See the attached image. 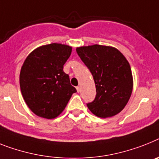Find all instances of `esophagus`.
<instances>
[{"mask_svg": "<svg viewBox=\"0 0 159 159\" xmlns=\"http://www.w3.org/2000/svg\"><path fill=\"white\" fill-rule=\"evenodd\" d=\"M76 89H77V92H80V90H81V88H80V86H77V87H76Z\"/></svg>", "mask_w": 159, "mask_h": 159, "instance_id": "obj_1", "label": "esophagus"}]
</instances>
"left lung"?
<instances>
[{"mask_svg":"<svg viewBox=\"0 0 159 159\" xmlns=\"http://www.w3.org/2000/svg\"><path fill=\"white\" fill-rule=\"evenodd\" d=\"M94 77L96 97L87 103L96 116L107 118L120 113L129 102L133 87L129 61L116 48L90 45L76 48Z\"/></svg>","mask_w":159,"mask_h":159,"instance_id":"obj_1","label":"left lung"}]
</instances>
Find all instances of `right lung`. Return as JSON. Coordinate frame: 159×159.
Returning a JSON list of instances; mask_svg holds the SVG:
<instances>
[{"label":"right lung","instance_id":"1","mask_svg":"<svg viewBox=\"0 0 159 159\" xmlns=\"http://www.w3.org/2000/svg\"><path fill=\"white\" fill-rule=\"evenodd\" d=\"M71 52L72 47L54 43L39 47L24 61L19 77L21 92L28 107L38 116L57 117L77 92L63 71Z\"/></svg>","mask_w":159,"mask_h":159}]
</instances>
